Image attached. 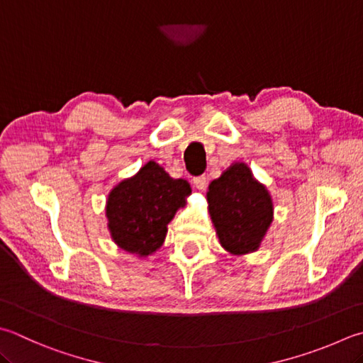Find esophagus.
<instances>
[{"mask_svg":"<svg viewBox=\"0 0 363 363\" xmlns=\"http://www.w3.org/2000/svg\"><path fill=\"white\" fill-rule=\"evenodd\" d=\"M193 183H194V186L199 189V191H202V189H205L207 188V177L205 175H201V177H196V179L193 180Z\"/></svg>","mask_w":363,"mask_h":363,"instance_id":"obj_1","label":"esophagus"}]
</instances>
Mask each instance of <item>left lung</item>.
Listing matches in <instances>:
<instances>
[{"label": "left lung", "mask_w": 363, "mask_h": 363, "mask_svg": "<svg viewBox=\"0 0 363 363\" xmlns=\"http://www.w3.org/2000/svg\"><path fill=\"white\" fill-rule=\"evenodd\" d=\"M208 213L225 251L242 256L256 251L273 221L269 191L245 162H234L207 191Z\"/></svg>", "instance_id": "obj_1"}]
</instances>
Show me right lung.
<instances>
[{
	"label": "right lung",
	"mask_w": 363,
	"mask_h": 363,
	"mask_svg": "<svg viewBox=\"0 0 363 363\" xmlns=\"http://www.w3.org/2000/svg\"><path fill=\"white\" fill-rule=\"evenodd\" d=\"M189 194L186 180L172 179L158 162L148 161L107 197L106 216L112 240L139 257L153 255L164 243L167 224L177 210L186 205Z\"/></svg>",
	"instance_id": "1"
}]
</instances>
